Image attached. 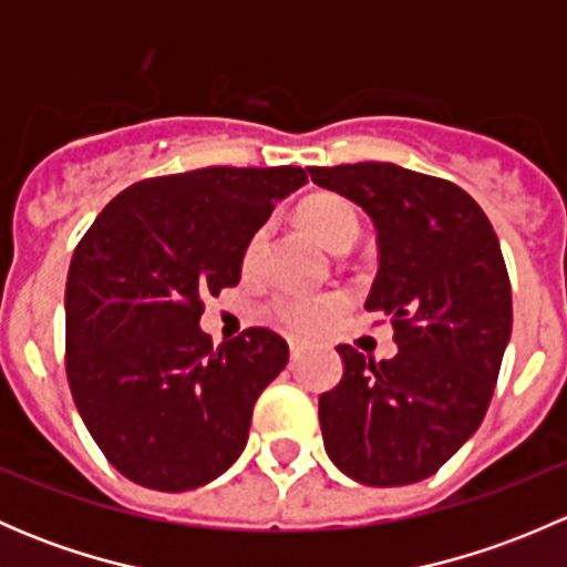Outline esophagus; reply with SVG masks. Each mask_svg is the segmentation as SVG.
<instances>
[{"label": "esophagus", "mask_w": 567, "mask_h": 567, "mask_svg": "<svg viewBox=\"0 0 567 567\" xmlns=\"http://www.w3.org/2000/svg\"><path fill=\"white\" fill-rule=\"evenodd\" d=\"M301 353H305V342H301V340H290V359H293V362H296V359H299Z\"/></svg>", "instance_id": "obj_1"}]
</instances>
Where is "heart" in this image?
Masks as SVG:
<instances>
[{"mask_svg":"<svg viewBox=\"0 0 567 567\" xmlns=\"http://www.w3.org/2000/svg\"><path fill=\"white\" fill-rule=\"evenodd\" d=\"M299 216L301 225L312 233V238H316L320 247L334 251V255H340L342 249H351L357 244L359 233H362V225H359V216L353 210V205L340 197H329V194L301 205ZM262 247H266V227H260L249 238L244 266H255ZM346 307L348 299L342 293H290L274 301V318L288 326V329L299 331V334H316V331L326 329L331 320L340 318L346 312Z\"/></svg>","mask_w":567,"mask_h":567,"instance_id":"b5f03b06","label":"heart"}]
</instances>
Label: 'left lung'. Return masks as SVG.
I'll return each instance as SVG.
<instances>
[{
  "instance_id": "8db88e82",
  "label": "left lung",
  "mask_w": 567,
  "mask_h": 567,
  "mask_svg": "<svg viewBox=\"0 0 567 567\" xmlns=\"http://www.w3.org/2000/svg\"><path fill=\"white\" fill-rule=\"evenodd\" d=\"M364 210L379 274L364 310L392 320L398 353L340 346L342 379L318 400L326 453L364 485L431 477L474 436L511 342V279L488 216L455 183L386 162L310 167Z\"/></svg>"
}]
</instances>
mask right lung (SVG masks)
I'll return each mask as SVG.
<instances>
[{"mask_svg": "<svg viewBox=\"0 0 567 567\" xmlns=\"http://www.w3.org/2000/svg\"><path fill=\"white\" fill-rule=\"evenodd\" d=\"M301 167H205L120 192L73 251L65 370L104 455L134 483L192 491L247 447L255 400L288 364L271 329L210 346L205 296L241 279L249 238Z\"/></svg>", "mask_w": 567, "mask_h": 567, "instance_id": "obj_1", "label": "right lung"}]
</instances>
